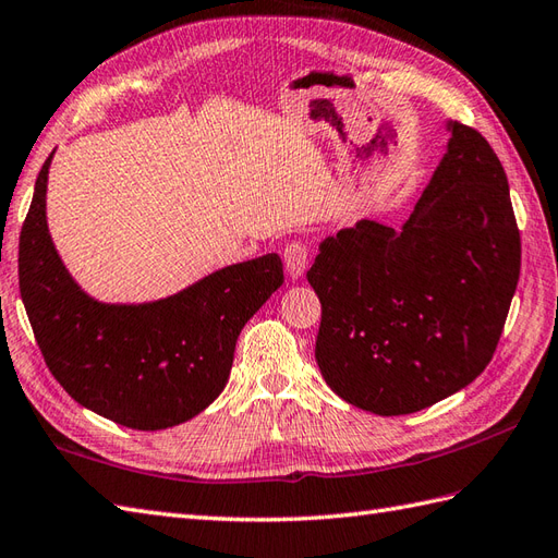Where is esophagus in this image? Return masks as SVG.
Instances as JSON below:
<instances>
[{"instance_id": "obj_1", "label": "esophagus", "mask_w": 558, "mask_h": 558, "mask_svg": "<svg viewBox=\"0 0 558 558\" xmlns=\"http://www.w3.org/2000/svg\"><path fill=\"white\" fill-rule=\"evenodd\" d=\"M282 262H284V268H288V274H290L292 280L302 278L306 274V268H308V250H306V244L290 242L288 247H284V252H282Z\"/></svg>"}]
</instances>
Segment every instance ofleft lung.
<instances>
[{"label":"left lung","instance_id":"1","mask_svg":"<svg viewBox=\"0 0 558 558\" xmlns=\"http://www.w3.org/2000/svg\"><path fill=\"white\" fill-rule=\"evenodd\" d=\"M447 154L401 230L359 220L320 242L316 364L378 416L437 404L495 356L521 276L509 180L489 142L449 123Z\"/></svg>","mask_w":558,"mask_h":558}]
</instances>
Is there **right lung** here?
Here are the masks:
<instances>
[{
	"mask_svg": "<svg viewBox=\"0 0 558 558\" xmlns=\"http://www.w3.org/2000/svg\"><path fill=\"white\" fill-rule=\"evenodd\" d=\"M51 154L19 242L21 300L47 368L77 404L133 430L194 418L223 392L244 323L282 284L280 256L220 268L159 302L101 304L77 288L51 244Z\"/></svg>",
	"mask_w": 558,
	"mask_h": 558,
	"instance_id": "obj_1",
	"label": "right lung"
}]
</instances>
